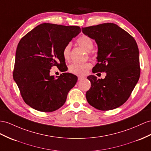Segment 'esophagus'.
<instances>
[{"label": "esophagus", "mask_w": 151, "mask_h": 151, "mask_svg": "<svg viewBox=\"0 0 151 151\" xmlns=\"http://www.w3.org/2000/svg\"><path fill=\"white\" fill-rule=\"evenodd\" d=\"M83 78H84V76H78V80H82Z\"/></svg>", "instance_id": "34e87169"}]
</instances>
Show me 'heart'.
Segmentation results:
<instances>
[{"label": "heart", "mask_w": 151, "mask_h": 151, "mask_svg": "<svg viewBox=\"0 0 151 151\" xmlns=\"http://www.w3.org/2000/svg\"><path fill=\"white\" fill-rule=\"evenodd\" d=\"M78 45L86 50L87 52H90L94 47V42L90 37L87 35H82L80 36L78 40L76 41ZM70 50L71 45L70 44H68L65 46L63 50V56L65 60H68L70 57ZM92 66V65L89 63H73L69 65L68 70L72 74L76 75H82L86 74L87 71Z\"/></svg>", "instance_id": "obj_1"}]
</instances>
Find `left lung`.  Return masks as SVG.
Segmentation results:
<instances>
[{
    "instance_id": "1",
    "label": "left lung",
    "mask_w": 151,
    "mask_h": 151,
    "mask_svg": "<svg viewBox=\"0 0 151 151\" xmlns=\"http://www.w3.org/2000/svg\"><path fill=\"white\" fill-rule=\"evenodd\" d=\"M82 32L98 45V63L92 73L105 72L104 79L87 77L91 83L86 92L88 103L95 109L107 111L124 103L140 75L139 51L132 36L115 24L106 23L82 27Z\"/></svg>"
}]
</instances>
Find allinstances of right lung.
<instances>
[{
	"label": "right lung",
	"mask_w": 151,
	"mask_h": 151,
	"mask_svg": "<svg viewBox=\"0 0 151 151\" xmlns=\"http://www.w3.org/2000/svg\"><path fill=\"white\" fill-rule=\"evenodd\" d=\"M80 32L78 26L45 23L18 42L13 76L24 101L32 109L52 112L65 103L78 78L64 73L55 78L50 75V69L57 66L62 72L67 71L63 50Z\"/></svg>",
	"instance_id": "obj_1"
}]
</instances>
